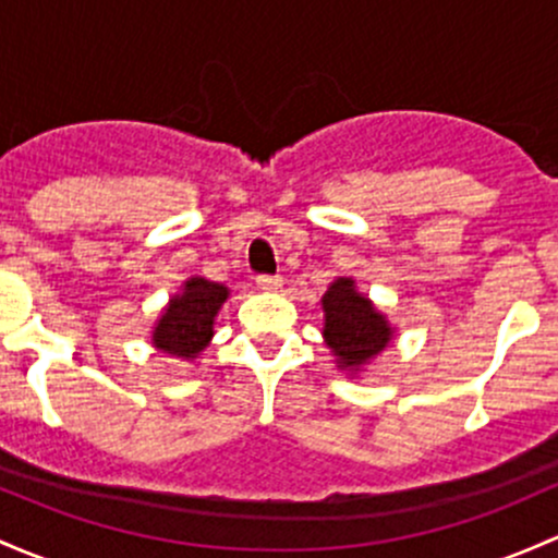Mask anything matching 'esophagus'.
Here are the masks:
<instances>
[{
	"label": "esophagus",
	"instance_id": "34e87169",
	"mask_svg": "<svg viewBox=\"0 0 558 558\" xmlns=\"http://www.w3.org/2000/svg\"><path fill=\"white\" fill-rule=\"evenodd\" d=\"M256 286H259L262 291H278L280 286H283V280H280L278 275H259V278H256Z\"/></svg>",
	"mask_w": 558,
	"mask_h": 558
}]
</instances>
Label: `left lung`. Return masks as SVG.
<instances>
[{
	"label": "left lung",
	"instance_id": "1",
	"mask_svg": "<svg viewBox=\"0 0 558 558\" xmlns=\"http://www.w3.org/2000/svg\"><path fill=\"white\" fill-rule=\"evenodd\" d=\"M320 304L326 320L324 339L342 372L357 374L392 342L387 318L366 296L357 294L353 278L333 280Z\"/></svg>",
	"mask_w": 558,
	"mask_h": 558
}]
</instances>
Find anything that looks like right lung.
<instances>
[{
  "instance_id": "add662e5",
  "label": "right lung",
  "mask_w": 558,
  "mask_h": 558,
  "mask_svg": "<svg viewBox=\"0 0 558 558\" xmlns=\"http://www.w3.org/2000/svg\"><path fill=\"white\" fill-rule=\"evenodd\" d=\"M230 289L205 278H190L162 310L160 320L151 331V344L160 353L192 361L203 353L214 337V320Z\"/></svg>"
}]
</instances>
